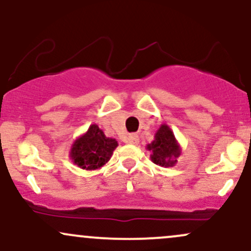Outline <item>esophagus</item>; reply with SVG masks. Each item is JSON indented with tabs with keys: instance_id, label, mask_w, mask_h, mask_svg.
<instances>
[{
	"instance_id": "esophagus-1",
	"label": "esophagus",
	"mask_w": 251,
	"mask_h": 251,
	"mask_svg": "<svg viewBox=\"0 0 251 251\" xmlns=\"http://www.w3.org/2000/svg\"><path fill=\"white\" fill-rule=\"evenodd\" d=\"M127 142L132 145H138L139 144V137L137 134H129L127 138Z\"/></svg>"
}]
</instances>
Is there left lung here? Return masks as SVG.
Listing matches in <instances>:
<instances>
[{
    "label": "left lung",
    "mask_w": 251,
    "mask_h": 251,
    "mask_svg": "<svg viewBox=\"0 0 251 251\" xmlns=\"http://www.w3.org/2000/svg\"><path fill=\"white\" fill-rule=\"evenodd\" d=\"M146 150L151 152V160L163 168H172L181 154V148L174 132L166 124H162L154 134V139L148 144Z\"/></svg>",
    "instance_id": "1"
}]
</instances>
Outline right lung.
<instances>
[{
  "label": "right lung",
  "instance_id": "right-lung-1",
  "mask_svg": "<svg viewBox=\"0 0 251 251\" xmlns=\"http://www.w3.org/2000/svg\"><path fill=\"white\" fill-rule=\"evenodd\" d=\"M117 146L116 139L106 137L97 124H92L87 131L72 144L70 158L80 169L92 171L107 164Z\"/></svg>",
  "mask_w": 251,
  "mask_h": 251
}]
</instances>
